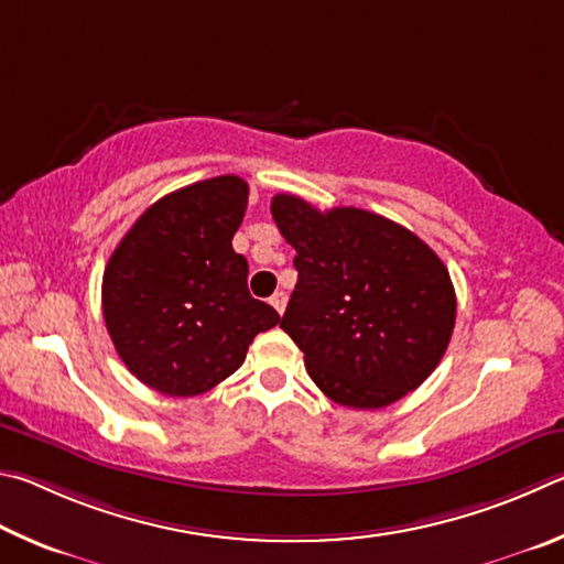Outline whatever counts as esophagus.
Segmentation results:
<instances>
[{"mask_svg": "<svg viewBox=\"0 0 564 564\" xmlns=\"http://www.w3.org/2000/svg\"><path fill=\"white\" fill-rule=\"evenodd\" d=\"M270 304H272V307L276 310V312H284V307H288V294H284V292H274L272 294V297H270Z\"/></svg>", "mask_w": 564, "mask_h": 564, "instance_id": "34e87169", "label": "esophagus"}]
</instances>
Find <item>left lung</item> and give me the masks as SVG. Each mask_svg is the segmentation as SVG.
I'll list each match as a JSON object with an SVG mask.
<instances>
[{"label": "left lung", "mask_w": 564, "mask_h": 564, "mask_svg": "<svg viewBox=\"0 0 564 564\" xmlns=\"http://www.w3.org/2000/svg\"><path fill=\"white\" fill-rule=\"evenodd\" d=\"M272 217L297 257L280 327L312 381L349 409H383L438 367L456 324L441 257L406 227L359 207L322 213L274 195Z\"/></svg>", "instance_id": "1"}]
</instances>
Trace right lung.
I'll use <instances>...</instances> for the list:
<instances>
[{
	"mask_svg": "<svg viewBox=\"0 0 564 564\" xmlns=\"http://www.w3.org/2000/svg\"><path fill=\"white\" fill-rule=\"evenodd\" d=\"M250 187L237 175L185 185L138 217L104 272V319L118 357L165 397H197L242 367L280 322L247 290L232 235Z\"/></svg>",
	"mask_w": 564,
	"mask_h": 564,
	"instance_id": "right-lung-1",
	"label": "right lung"
}]
</instances>
